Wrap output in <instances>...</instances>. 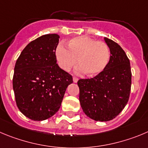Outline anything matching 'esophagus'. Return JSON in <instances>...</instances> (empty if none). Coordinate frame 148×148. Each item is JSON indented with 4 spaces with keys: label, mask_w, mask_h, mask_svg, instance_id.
<instances>
[{
    "label": "esophagus",
    "mask_w": 148,
    "mask_h": 148,
    "mask_svg": "<svg viewBox=\"0 0 148 148\" xmlns=\"http://www.w3.org/2000/svg\"><path fill=\"white\" fill-rule=\"evenodd\" d=\"M73 82H78V78H77V77H73Z\"/></svg>",
    "instance_id": "obj_1"
}]
</instances>
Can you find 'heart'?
<instances>
[{
    "instance_id": "heart-1",
    "label": "heart",
    "mask_w": 148,
    "mask_h": 148,
    "mask_svg": "<svg viewBox=\"0 0 148 148\" xmlns=\"http://www.w3.org/2000/svg\"><path fill=\"white\" fill-rule=\"evenodd\" d=\"M68 49L59 45L55 49V57L62 69L69 71L79 62L76 71L96 76L104 71L110 58L109 47L103 41L89 36H77L67 42Z\"/></svg>"
}]
</instances>
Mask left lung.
<instances>
[{
	"label": "left lung",
	"instance_id": "obj_1",
	"mask_svg": "<svg viewBox=\"0 0 148 148\" xmlns=\"http://www.w3.org/2000/svg\"><path fill=\"white\" fill-rule=\"evenodd\" d=\"M110 58L104 71L90 79H80L79 101L88 117L96 121H109L121 112L129 99L132 71L129 59L118 44L104 38Z\"/></svg>",
	"mask_w": 148,
	"mask_h": 148
}]
</instances>
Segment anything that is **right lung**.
Here are the masks:
<instances>
[{
  "mask_svg": "<svg viewBox=\"0 0 148 148\" xmlns=\"http://www.w3.org/2000/svg\"><path fill=\"white\" fill-rule=\"evenodd\" d=\"M58 34H46L30 42L16 60L13 89L16 106L29 119L45 121L60 109L71 75L57 64Z\"/></svg>",
  "mask_w": 148,
  "mask_h": 148,
  "instance_id": "1",
  "label": "right lung"
}]
</instances>
